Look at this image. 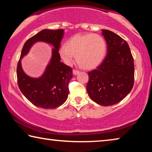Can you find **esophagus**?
Returning <instances> with one entry per match:
<instances>
[{
    "label": "esophagus",
    "instance_id": "esophagus-1",
    "mask_svg": "<svg viewBox=\"0 0 152 152\" xmlns=\"http://www.w3.org/2000/svg\"><path fill=\"white\" fill-rule=\"evenodd\" d=\"M79 73V71L78 70H73V74L74 75H77Z\"/></svg>",
    "mask_w": 152,
    "mask_h": 152
}]
</instances>
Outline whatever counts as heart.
I'll return each instance as SVG.
<instances>
[{"label":"heart","instance_id":"heart-1","mask_svg":"<svg viewBox=\"0 0 152 152\" xmlns=\"http://www.w3.org/2000/svg\"><path fill=\"white\" fill-rule=\"evenodd\" d=\"M107 52V43L100 35L87 33L76 34L61 46L59 53L68 65H70L76 56L78 65L82 68L91 70L96 68L103 60Z\"/></svg>","mask_w":152,"mask_h":152}]
</instances>
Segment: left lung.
<instances>
[{
  "label": "left lung",
  "mask_w": 152,
  "mask_h": 152,
  "mask_svg": "<svg viewBox=\"0 0 152 152\" xmlns=\"http://www.w3.org/2000/svg\"><path fill=\"white\" fill-rule=\"evenodd\" d=\"M107 53L96 69L89 72L87 92L102 106L117 104L129 93L134 84V61L128 43L115 33L102 30Z\"/></svg>",
  "instance_id": "1"
}]
</instances>
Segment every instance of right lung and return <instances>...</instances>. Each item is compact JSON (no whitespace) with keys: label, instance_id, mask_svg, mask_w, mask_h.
<instances>
[{"label":"right lung","instance_id":"obj_1","mask_svg":"<svg viewBox=\"0 0 152 152\" xmlns=\"http://www.w3.org/2000/svg\"><path fill=\"white\" fill-rule=\"evenodd\" d=\"M64 29H43L25 43L17 64V83L23 94L36 107L45 109H56L68 98V84L72 78V69L60 61L58 51L64 35ZM37 41L52 45L53 56L43 75L38 79L29 77L22 70L20 60Z\"/></svg>","mask_w":152,"mask_h":152}]
</instances>
